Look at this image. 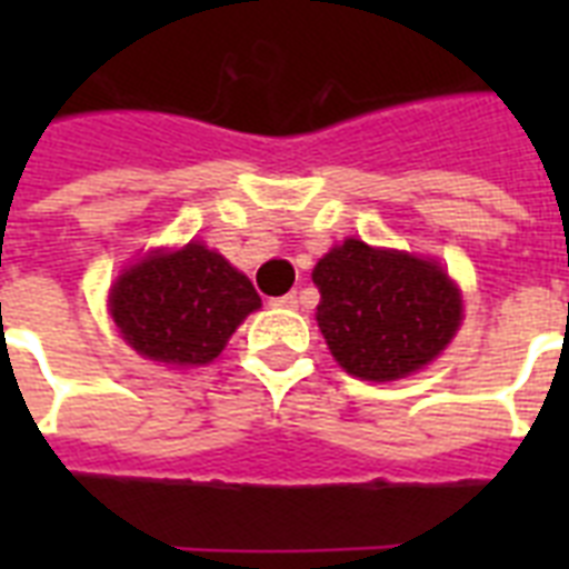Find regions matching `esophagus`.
<instances>
[{
  "label": "esophagus",
  "instance_id": "34e87169",
  "mask_svg": "<svg viewBox=\"0 0 569 569\" xmlns=\"http://www.w3.org/2000/svg\"><path fill=\"white\" fill-rule=\"evenodd\" d=\"M274 307L295 310V307H298V292H289V295H280V298H274Z\"/></svg>",
  "mask_w": 569,
  "mask_h": 569
}]
</instances>
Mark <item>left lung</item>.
I'll use <instances>...</instances> for the list:
<instances>
[{
	"label": "left lung",
	"instance_id": "1",
	"mask_svg": "<svg viewBox=\"0 0 569 569\" xmlns=\"http://www.w3.org/2000/svg\"><path fill=\"white\" fill-rule=\"evenodd\" d=\"M319 328L346 372L396 380L422 369L460 325V292L437 262L357 239L333 248L312 271Z\"/></svg>",
	"mask_w": 569,
	"mask_h": 569
}]
</instances>
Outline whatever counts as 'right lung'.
<instances>
[{"instance_id": "1", "label": "right lung", "mask_w": 569, "mask_h": 569, "mask_svg": "<svg viewBox=\"0 0 569 569\" xmlns=\"http://www.w3.org/2000/svg\"><path fill=\"white\" fill-rule=\"evenodd\" d=\"M259 307L248 277L197 241L141 259L111 289V319L123 339L138 355L173 366L214 360Z\"/></svg>"}]
</instances>
